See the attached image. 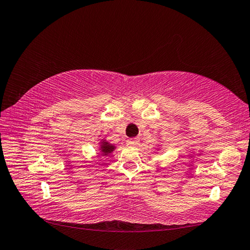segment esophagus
Wrapping results in <instances>:
<instances>
[{"instance_id": "obj_1", "label": "esophagus", "mask_w": 250, "mask_h": 250, "mask_svg": "<svg viewBox=\"0 0 250 250\" xmlns=\"http://www.w3.org/2000/svg\"><path fill=\"white\" fill-rule=\"evenodd\" d=\"M139 139L138 138H133V139H130L126 141V144L129 145V146H138L139 145Z\"/></svg>"}]
</instances>
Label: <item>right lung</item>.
I'll use <instances>...</instances> for the list:
<instances>
[{
	"label": "right lung",
	"mask_w": 250,
	"mask_h": 250,
	"mask_svg": "<svg viewBox=\"0 0 250 250\" xmlns=\"http://www.w3.org/2000/svg\"><path fill=\"white\" fill-rule=\"evenodd\" d=\"M98 147H99V151H101L103 156L110 155V154H111L113 151H115V148H116L115 145L109 143V142H108V141L105 140V139L101 140V142H99V146H98Z\"/></svg>",
	"instance_id": "right-lung-1"
}]
</instances>
